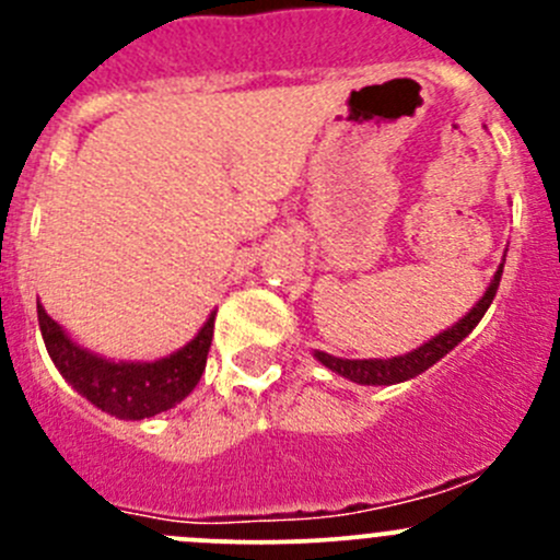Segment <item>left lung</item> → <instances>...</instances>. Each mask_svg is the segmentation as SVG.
<instances>
[{"label":"left lung","instance_id":"8db88e82","mask_svg":"<svg viewBox=\"0 0 560 560\" xmlns=\"http://www.w3.org/2000/svg\"><path fill=\"white\" fill-rule=\"evenodd\" d=\"M501 273H504V265H499V270H495L493 281H490V287H488V292L482 295V301H479L466 316H463L457 325L450 327V330L439 332L436 338H431V341L422 343V347L415 349V352L404 354V358L343 360V358H332V354H325V352H316V360H319L322 365H327L330 371H336V374L358 382V385H395V382L411 380V376H417V374H422V371L431 369L436 360H442L450 349H455L457 343H460L463 338H466L468 332L479 325V319H482L485 312L490 308V303H493L495 292H499Z\"/></svg>","mask_w":560,"mask_h":560}]
</instances>
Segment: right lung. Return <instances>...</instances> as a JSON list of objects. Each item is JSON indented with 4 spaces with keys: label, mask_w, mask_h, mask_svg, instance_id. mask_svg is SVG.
I'll return each instance as SVG.
<instances>
[{
    "label": "right lung",
    "mask_w": 560,
    "mask_h": 560,
    "mask_svg": "<svg viewBox=\"0 0 560 560\" xmlns=\"http://www.w3.org/2000/svg\"><path fill=\"white\" fill-rule=\"evenodd\" d=\"M37 319L45 349L59 374L83 398L121 420H145V417L173 409L178 400H184L206 371L213 338L211 314L202 330L171 358L154 360V363H113V360L97 358L72 343L39 303Z\"/></svg>",
    "instance_id": "1"
}]
</instances>
